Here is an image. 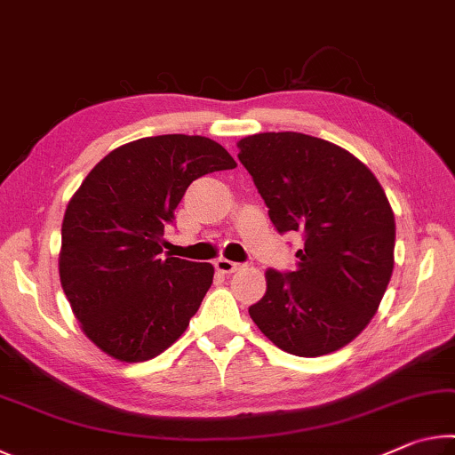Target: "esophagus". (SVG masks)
<instances>
[{"label": "esophagus", "instance_id": "obj_1", "mask_svg": "<svg viewBox=\"0 0 455 455\" xmlns=\"http://www.w3.org/2000/svg\"><path fill=\"white\" fill-rule=\"evenodd\" d=\"M214 267H217L219 273H225V275H230V273H235V271H238V268H241V265L233 263V260H228V259H217V260H214Z\"/></svg>", "mask_w": 455, "mask_h": 455}]
</instances>
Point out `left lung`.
Masks as SVG:
<instances>
[{
    "instance_id": "1",
    "label": "left lung",
    "mask_w": 455,
    "mask_h": 455,
    "mask_svg": "<svg viewBox=\"0 0 455 455\" xmlns=\"http://www.w3.org/2000/svg\"><path fill=\"white\" fill-rule=\"evenodd\" d=\"M238 148L275 228L305 243L295 271L267 268L252 321L291 355L341 349L371 321L394 273L395 219L381 184L347 150L301 132L246 136Z\"/></svg>"
}]
</instances>
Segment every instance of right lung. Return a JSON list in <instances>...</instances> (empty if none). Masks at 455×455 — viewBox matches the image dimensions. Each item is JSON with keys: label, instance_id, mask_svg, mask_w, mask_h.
<instances>
[{"label": "right lung", "instance_id": "right-lung-1", "mask_svg": "<svg viewBox=\"0 0 455 455\" xmlns=\"http://www.w3.org/2000/svg\"><path fill=\"white\" fill-rule=\"evenodd\" d=\"M236 163L204 136L128 142L92 168L61 222L60 281L76 319L114 359H152L187 331L214 267L163 255L164 227L200 176Z\"/></svg>", "mask_w": 455, "mask_h": 455}]
</instances>
